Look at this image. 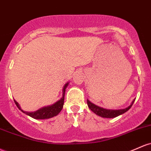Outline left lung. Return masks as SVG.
Wrapping results in <instances>:
<instances>
[{
	"instance_id": "left-lung-1",
	"label": "left lung",
	"mask_w": 151,
	"mask_h": 151,
	"mask_svg": "<svg viewBox=\"0 0 151 151\" xmlns=\"http://www.w3.org/2000/svg\"><path fill=\"white\" fill-rule=\"evenodd\" d=\"M87 105H88L89 108L94 113H95L96 115L100 116L102 117H105V118H113V117H117V116L122 115V114L125 113V112H127V110H130V107H132V104L134 103V101L132 102L131 105L129 107H127L125 109H122V110H107V109H104L102 107H99V106L95 105L94 104L92 103L91 102L87 100Z\"/></svg>"
}]
</instances>
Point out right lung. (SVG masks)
Here are the masks:
<instances>
[{"label": "right lung", "mask_w": 151, "mask_h": 151, "mask_svg": "<svg viewBox=\"0 0 151 151\" xmlns=\"http://www.w3.org/2000/svg\"><path fill=\"white\" fill-rule=\"evenodd\" d=\"M69 83L65 84L64 88H63V94H62V97L60 99L59 101H57V102L54 104V105L51 106H48V107H44L42 108L39 109V110H36V112H25V111L22 110L19 105V103L16 102V100H14L15 103H16V106L19 107L23 112L26 115H29L30 117H33L34 119H49L51 117H54V116L57 115L59 112H61V110H62L63 105H64V94H65V89L67 88Z\"/></svg>", "instance_id": "1"}]
</instances>
